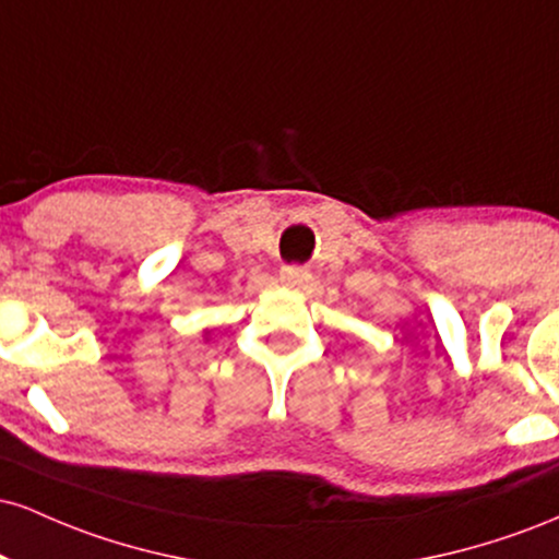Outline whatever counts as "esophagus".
<instances>
[{
	"label": "esophagus",
	"instance_id": "obj_1",
	"mask_svg": "<svg viewBox=\"0 0 559 559\" xmlns=\"http://www.w3.org/2000/svg\"><path fill=\"white\" fill-rule=\"evenodd\" d=\"M307 278H310V273H307L305 267H299V265H284V267H281V281H284L286 286L299 288V286L307 284Z\"/></svg>",
	"mask_w": 559,
	"mask_h": 559
}]
</instances>
